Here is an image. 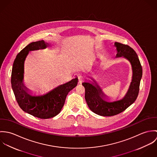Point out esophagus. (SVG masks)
I'll return each instance as SVG.
<instances>
[{"mask_svg":"<svg viewBox=\"0 0 157 157\" xmlns=\"http://www.w3.org/2000/svg\"><path fill=\"white\" fill-rule=\"evenodd\" d=\"M83 80H84V77L82 75H80L78 76V82L80 83H82V82L83 81Z\"/></svg>","mask_w":157,"mask_h":157,"instance_id":"1","label":"esophagus"}]
</instances>
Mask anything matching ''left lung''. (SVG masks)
<instances>
[{"mask_svg": "<svg viewBox=\"0 0 157 157\" xmlns=\"http://www.w3.org/2000/svg\"><path fill=\"white\" fill-rule=\"evenodd\" d=\"M117 54L116 57H123L131 63L132 77L129 88L124 97L119 100L108 101V97L102 91L95 80L90 77L94 82H85L82 85L85 89V100L90 109L101 116H113L124 111L136 100L142 77V67L138 57L134 50L127 45L115 42Z\"/></svg>", "mask_w": 157, "mask_h": 157, "instance_id": "obj_1", "label": "left lung"}]
</instances>
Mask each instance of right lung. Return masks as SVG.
<instances>
[{"label":"right lung","instance_id":"obj_1","mask_svg":"<svg viewBox=\"0 0 157 157\" xmlns=\"http://www.w3.org/2000/svg\"><path fill=\"white\" fill-rule=\"evenodd\" d=\"M48 44L39 40L29 44L17 55L13 63L11 73V86L20 108L34 117L47 119L54 117L61 111L68 92L74 88L78 78L72 79L42 95H32L23 84L24 63L31 51L44 49Z\"/></svg>","mask_w":157,"mask_h":157}]
</instances>
